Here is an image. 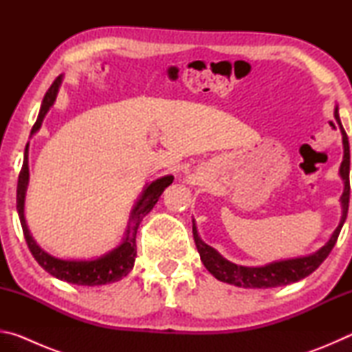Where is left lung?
<instances>
[{"instance_id": "8db88e82", "label": "left lung", "mask_w": 352, "mask_h": 352, "mask_svg": "<svg viewBox=\"0 0 352 352\" xmlns=\"http://www.w3.org/2000/svg\"><path fill=\"white\" fill-rule=\"evenodd\" d=\"M336 119L337 122L340 124L342 133H343V146H344V155L343 162L340 166V175L344 180V190L342 195V205H343V216L340 223H338L337 230L333 231L332 237L326 245L318 250L317 253L311 256H306V258H296V259H289V261H279L273 262L265 267H242L236 265L233 262L223 259L216 250L212 247L206 245V243L200 239L197 234V228L192 225V234H194V242L195 247H197L200 253V259L206 267V270L211 273V275L216 276L217 279L228 284L239 285V287H250V289H267V287H278V285H285L290 283H296L300 279L306 278L311 275L320 267L321 262H323L329 253L332 252L333 245L338 239V234H340L342 226L346 220L348 216V208H349V142L348 136L344 129L342 127L340 118H338V109L336 107Z\"/></svg>"}]
</instances>
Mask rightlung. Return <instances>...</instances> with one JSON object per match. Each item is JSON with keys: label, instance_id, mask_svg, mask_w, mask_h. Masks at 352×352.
<instances>
[{"label": "right lung", "instance_id": "obj_1", "mask_svg": "<svg viewBox=\"0 0 352 352\" xmlns=\"http://www.w3.org/2000/svg\"><path fill=\"white\" fill-rule=\"evenodd\" d=\"M58 85H60V76L52 82L50 90H47V93L45 94L38 118L34 124L31 133L37 132L40 129L46 111L50 110V107L52 104H54ZM28 180H29V168H28V146H26L25 162H23L20 175H19V186H16V210H19L23 234H25L26 243L29 250H31L35 261H37L47 273H51L52 276L62 279V281L77 284V285H102V284L119 281V279L127 276L129 272L133 269L135 258H136V230H138L142 217L152 211V208L158 201L160 195L163 194V190L168 188L172 182H174V177L172 175L163 177L160 178V180L148 184L144 190V194H142L141 200L136 204L135 210L132 212V219H130V226L127 230L126 239H124V242L116 250H113L111 253L93 261H62V259L52 258V256L45 253L43 250L34 242L32 236L29 234V230L25 220V210H23V208H25V194H26Z\"/></svg>", "mask_w": 352, "mask_h": 352}]
</instances>
